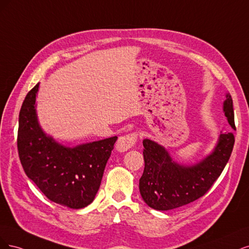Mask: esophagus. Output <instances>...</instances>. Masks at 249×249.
<instances>
[{"label":"esophagus","instance_id":"1","mask_svg":"<svg viewBox=\"0 0 249 249\" xmlns=\"http://www.w3.org/2000/svg\"><path fill=\"white\" fill-rule=\"evenodd\" d=\"M136 141H138V133L136 132L120 136L116 143V149L119 152H126L134 147Z\"/></svg>","mask_w":249,"mask_h":249}]
</instances>
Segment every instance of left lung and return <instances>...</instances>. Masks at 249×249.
Listing matches in <instances>:
<instances>
[{"mask_svg": "<svg viewBox=\"0 0 249 249\" xmlns=\"http://www.w3.org/2000/svg\"><path fill=\"white\" fill-rule=\"evenodd\" d=\"M223 111L229 124L235 129L232 99L226 95ZM231 132L219 135L211 153L200 161L184 165L174 161L168 151L158 142L145 139V168L140 179V192L145 203L159 211H167L187 205L203 196L227 165L234 148Z\"/></svg>", "mask_w": 249, "mask_h": 249, "instance_id": "1", "label": "left lung"}]
</instances>
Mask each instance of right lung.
I'll list each match as a JSON object with an SVG mask.
<instances>
[{"instance_id":"obj_1","label":"right lung","mask_w":249,"mask_h":249,"mask_svg":"<svg viewBox=\"0 0 249 249\" xmlns=\"http://www.w3.org/2000/svg\"><path fill=\"white\" fill-rule=\"evenodd\" d=\"M37 84L26 96L19 111L18 149L28 178L52 202L71 209L90 205L100 187L104 168L118 139L66 147L46 134L36 111Z\"/></svg>"}]
</instances>
